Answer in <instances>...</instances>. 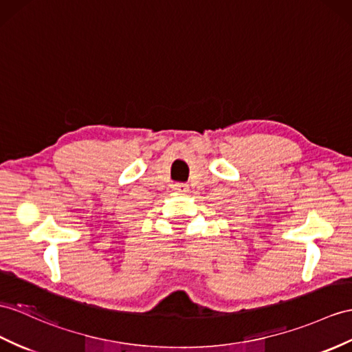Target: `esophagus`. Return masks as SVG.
<instances>
[{"mask_svg":"<svg viewBox=\"0 0 352 352\" xmlns=\"http://www.w3.org/2000/svg\"><path fill=\"white\" fill-rule=\"evenodd\" d=\"M173 190L177 191V192H186L188 190H190V188H188L186 184H175L173 185Z\"/></svg>","mask_w":352,"mask_h":352,"instance_id":"34e87169","label":"esophagus"}]
</instances>
